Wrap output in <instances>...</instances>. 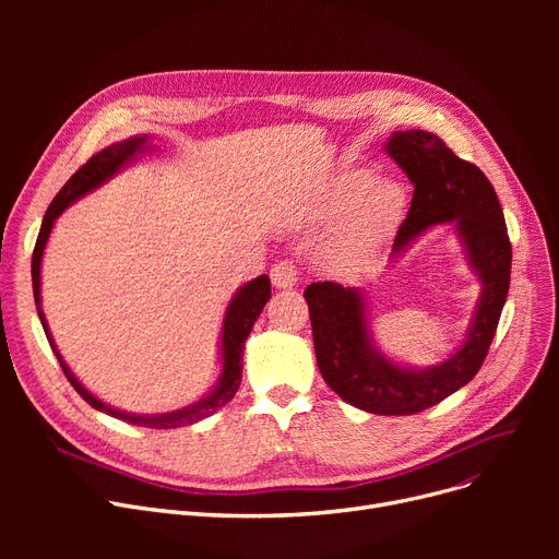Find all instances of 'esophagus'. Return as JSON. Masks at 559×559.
Returning a JSON list of instances; mask_svg holds the SVG:
<instances>
[{
  "label": "esophagus",
  "mask_w": 559,
  "mask_h": 559,
  "mask_svg": "<svg viewBox=\"0 0 559 559\" xmlns=\"http://www.w3.org/2000/svg\"><path fill=\"white\" fill-rule=\"evenodd\" d=\"M299 281V272H297V264L292 260H281L272 267V283L278 289H287V287H295Z\"/></svg>",
  "instance_id": "34e87169"
}]
</instances>
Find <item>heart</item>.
Returning <instances> with one entry per match:
<instances>
[{"label": "heart", "instance_id": "heart-1", "mask_svg": "<svg viewBox=\"0 0 559 559\" xmlns=\"http://www.w3.org/2000/svg\"><path fill=\"white\" fill-rule=\"evenodd\" d=\"M350 213L340 249L346 255L362 253L396 226L405 211V192L394 181H378L371 171H346L333 181L329 192L319 203V213L329 217Z\"/></svg>", "mask_w": 559, "mask_h": 559}]
</instances>
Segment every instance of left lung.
<instances>
[{
    "instance_id": "8db88e82",
    "label": "left lung",
    "mask_w": 559,
    "mask_h": 559,
    "mask_svg": "<svg viewBox=\"0 0 559 559\" xmlns=\"http://www.w3.org/2000/svg\"><path fill=\"white\" fill-rule=\"evenodd\" d=\"M385 152L413 181V203L399 226L392 258L424 230L453 224L466 260L480 278V299L464 344L428 369L394 365L369 335L365 295L340 283L306 287L317 367L346 403L373 415H417L444 401L483 367L508 299L512 245L493 186L474 165L457 158L442 138L428 131H394Z\"/></svg>"
}]
</instances>
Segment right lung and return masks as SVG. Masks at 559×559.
<instances>
[{
	"label": "right lung",
	"instance_id": "1",
	"mask_svg": "<svg viewBox=\"0 0 559 559\" xmlns=\"http://www.w3.org/2000/svg\"><path fill=\"white\" fill-rule=\"evenodd\" d=\"M150 135H135L122 142H115L106 150L97 152L91 160H87L83 167L76 169V174H72V179L61 188L53 197V201L49 203V209L45 213L40 233H38V240H36V249H34V258H32V281H34V299H36V310L40 317V324L45 329V335L49 340V346L53 350V356L61 362L63 373L68 376V380L72 383V388L81 394L83 401L91 403L95 409H102V413L115 417V419H122L129 421L133 426H144V428H181V426H190L201 421L203 417H211L213 413H217L219 407H224L235 392L240 390L242 383V350H245V340L249 337L255 319L260 317L264 304L270 301L272 297V285L267 276H258L253 281H249L247 285H242L238 292H235V297L230 299L226 314H224V326H222V376H219V383L215 385V390L183 407V409H174V413H165V415H152V417H140V415H129V413H120V409H115L106 403H102L97 396H93L87 392L76 376L70 371V367L66 365V360L58 354V348L51 340L49 326H47V319L45 312L40 308V264H43V251L45 245L49 240V233L53 228V222L58 219L70 203H74L79 197L87 194L91 190L99 188L104 181H108L112 174L120 171L122 167H127L131 160H135L138 154L150 152Z\"/></svg>",
	"mask_w": 559,
	"mask_h": 559
}]
</instances>
